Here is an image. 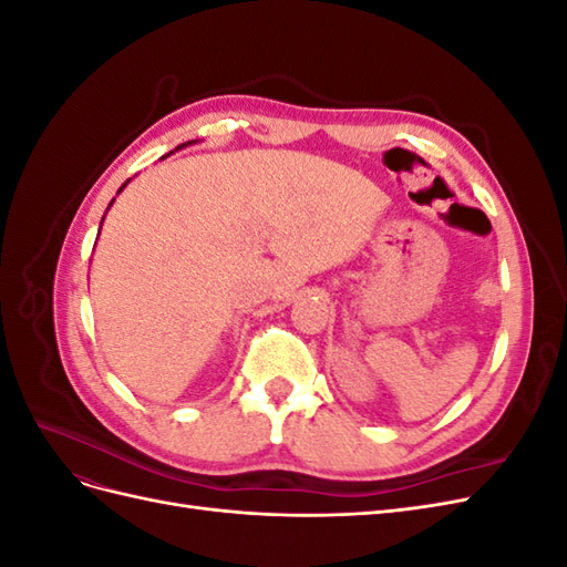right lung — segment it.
I'll list each match as a JSON object with an SVG mask.
<instances>
[{
	"instance_id": "obj_1",
	"label": "right lung",
	"mask_w": 567,
	"mask_h": 567,
	"mask_svg": "<svg viewBox=\"0 0 567 567\" xmlns=\"http://www.w3.org/2000/svg\"><path fill=\"white\" fill-rule=\"evenodd\" d=\"M186 144H194V142H186ZM186 144H182V146H177V151H179V148H184V146H186ZM169 153H173V151H169ZM127 184H130V179H127V182H125V184H123V186H120V188H117V194H120V192H123V188H125V186H127ZM113 200H115V198H113ZM113 200H111V205H113ZM101 221H104V219H101ZM99 231H101V229H99Z\"/></svg>"
}]
</instances>
